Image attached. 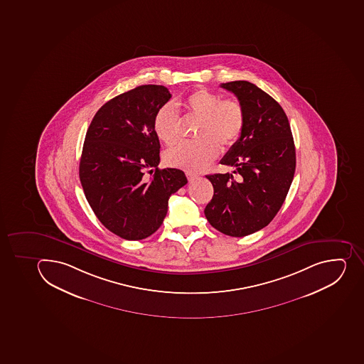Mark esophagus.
Instances as JSON below:
<instances>
[{"instance_id": "34e87169", "label": "esophagus", "mask_w": 364, "mask_h": 364, "mask_svg": "<svg viewBox=\"0 0 364 364\" xmlns=\"http://www.w3.org/2000/svg\"><path fill=\"white\" fill-rule=\"evenodd\" d=\"M186 175H187V178L189 182H193V181L196 180L197 177H198V175L193 174V173H191V171H187Z\"/></svg>"}]
</instances>
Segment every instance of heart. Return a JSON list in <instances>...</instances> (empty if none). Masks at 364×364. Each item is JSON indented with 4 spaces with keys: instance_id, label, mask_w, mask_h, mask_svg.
Returning a JSON list of instances; mask_svg holds the SVG:
<instances>
[{
    "instance_id": "heart-1",
    "label": "heart",
    "mask_w": 364,
    "mask_h": 364,
    "mask_svg": "<svg viewBox=\"0 0 364 364\" xmlns=\"http://www.w3.org/2000/svg\"><path fill=\"white\" fill-rule=\"evenodd\" d=\"M184 107L199 117L198 139L181 141L168 149L165 160L171 167L188 171H200L218 156L220 146L231 147L240 138L245 127V111L235 100H222L208 89L191 92ZM153 130L159 140L173 145L180 136V118L171 103L155 112Z\"/></svg>"
}]
</instances>
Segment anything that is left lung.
Masks as SVG:
<instances>
[{"label": "left lung", "mask_w": 364, "mask_h": 364, "mask_svg": "<svg viewBox=\"0 0 364 364\" xmlns=\"http://www.w3.org/2000/svg\"><path fill=\"white\" fill-rule=\"evenodd\" d=\"M245 111L240 138L220 164L234 174L206 175L213 197L206 205L208 222L230 237H245L272 222L284 203L296 169L290 124L281 105L248 81L222 83Z\"/></svg>", "instance_id": "left-lung-1"}]
</instances>
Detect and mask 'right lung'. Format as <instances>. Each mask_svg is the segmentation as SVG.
<instances>
[{"mask_svg": "<svg viewBox=\"0 0 364 364\" xmlns=\"http://www.w3.org/2000/svg\"><path fill=\"white\" fill-rule=\"evenodd\" d=\"M171 97L164 85H139L102 105L85 134L79 168L85 198L98 220L125 240L152 235L171 193L188 182L180 169L158 168L153 119Z\"/></svg>", "mask_w": 364, "mask_h": 364, "instance_id": "add662e5", "label": "right lung"}]
</instances>
